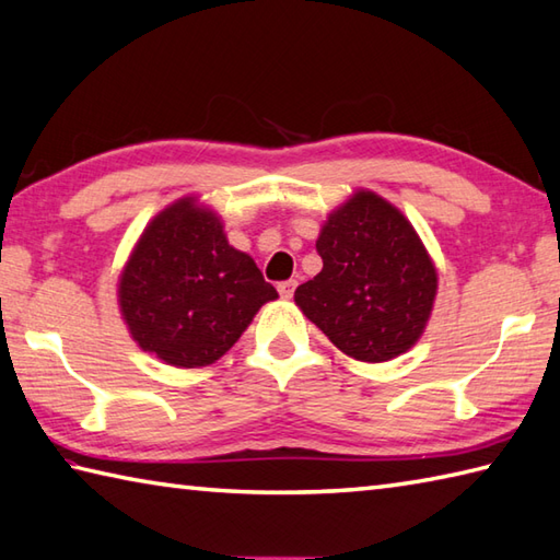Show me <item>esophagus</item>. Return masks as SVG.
I'll return each mask as SVG.
<instances>
[{
  "instance_id": "34e87169",
  "label": "esophagus",
  "mask_w": 560,
  "mask_h": 560,
  "mask_svg": "<svg viewBox=\"0 0 560 560\" xmlns=\"http://www.w3.org/2000/svg\"><path fill=\"white\" fill-rule=\"evenodd\" d=\"M295 287H299V283H295L293 279L291 281H281L279 283V293H281V299H291V295H293V291H295Z\"/></svg>"
}]
</instances>
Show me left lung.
<instances>
[{"mask_svg": "<svg viewBox=\"0 0 560 560\" xmlns=\"http://www.w3.org/2000/svg\"><path fill=\"white\" fill-rule=\"evenodd\" d=\"M315 247L323 269L293 301L339 352L381 364L418 345L440 273L400 208L357 189L327 215Z\"/></svg>", "mask_w": 560, "mask_h": 560, "instance_id": "obj_1", "label": "left lung"}]
</instances>
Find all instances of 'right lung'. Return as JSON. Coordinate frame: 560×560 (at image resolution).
<instances>
[{"mask_svg":"<svg viewBox=\"0 0 560 560\" xmlns=\"http://www.w3.org/2000/svg\"><path fill=\"white\" fill-rule=\"evenodd\" d=\"M118 311L142 352L174 369L215 364L279 293L255 259L228 243L199 196L152 218L118 277Z\"/></svg>","mask_w":560,"mask_h":560,"instance_id":"1","label":"right lung"}]
</instances>
